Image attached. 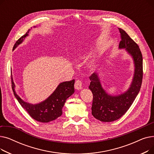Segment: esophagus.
<instances>
[{
    "instance_id": "obj_1",
    "label": "esophagus",
    "mask_w": 154,
    "mask_h": 154,
    "mask_svg": "<svg viewBox=\"0 0 154 154\" xmlns=\"http://www.w3.org/2000/svg\"><path fill=\"white\" fill-rule=\"evenodd\" d=\"M74 87H75V89H77V90L82 89V82L80 81V80H76L75 85H74Z\"/></svg>"
}]
</instances>
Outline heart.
I'll return each mask as SVG.
<instances>
[{
	"label": "heart",
	"instance_id": "heart-1",
	"mask_svg": "<svg viewBox=\"0 0 154 154\" xmlns=\"http://www.w3.org/2000/svg\"><path fill=\"white\" fill-rule=\"evenodd\" d=\"M84 55V52H80L79 54V57H83ZM91 66H95V63H92L91 64Z\"/></svg>",
	"mask_w": 154,
	"mask_h": 154
}]
</instances>
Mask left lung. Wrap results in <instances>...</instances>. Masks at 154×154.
Returning <instances> with one entry per match:
<instances>
[{"label":"left lung","mask_w":154,"mask_h":154,"mask_svg":"<svg viewBox=\"0 0 154 154\" xmlns=\"http://www.w3.org/2000/svg\"><path fill=\"white\" fill-rule=\"evenodd\" d=\"M119 29L121 37L119 48H125L132 57L135 72L130 88L124 94L116 96L109 95L103 89L97 73L89 77L91 82L88 88L93 94L92 114L104 122L116 120L125 114L138 95L142 82L143 59L139 47L125 30Z\"/></svg>","instance_id":"left-lung-1"}]
</instances>
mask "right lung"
Instances as JSON below:
<instances>
[{
    "instance_id": "1",
    "label": "right lung",
    "mask_w": 154,
    "mask_h": 154,
    "mask_svg": "<svg viewBox=\"0 0 154 154\" xmlns=\"http://www.w3.org/2000/svg\"><path fill=\"white\" fill-rule=\"evenodd\" d=\"M29 31L30 30L15 42L13 50L22 43L23 38L28 35ZM74 82L75 80H72L70 81L60 83L52 94L45 100L37 104H31L26 102L20 98V97L15 93L13 79H12V87L15 98L30 116L38 122L45 123L51 122L61 116L62 108L66 100L74 93Z\"/></svg>"
}]
</instances>
